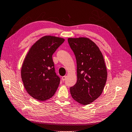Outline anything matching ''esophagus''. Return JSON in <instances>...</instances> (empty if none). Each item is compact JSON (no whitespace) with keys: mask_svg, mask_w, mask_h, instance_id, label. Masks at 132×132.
Segmentation results:
<instances>
[{"mask_svg":"<svg viewBox=\"0 0 132 132\" xmlns=\"http://www.w3.org/2000/svg\"><path fill=\"white\" fill-rule=\"evenodd\" d=\"M67 78V76H63L62 78H61V80H62L63 81H64L65 80V79Z\"/></svg>","mask_w":132,"mask_h":132,"instance_id":"esophagus-1","label":"esophagus"}]
</instances>
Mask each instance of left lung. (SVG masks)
<instances>
[{
  "mask_svg": "<svg viewBox=\"0 0 132 132\" xmlns=\"http://www.w3.org/2000/svg\"><path fill=\"white\" fill-rule=\"evenodd\" d=\"M77 63V82L70 87L73 99L83 105L97 99L106 84L107 72L98 47L87 38H68Z\"/></svg>",
  "mask_w": 132,
  "mask_h": 132,
  "instance_id": "8db88e82",
  "label": "left lung"
}]
</instances>
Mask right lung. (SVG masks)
I'll use <instances>...</instances> for the list:
<instances>
[{
  "mask_svg": "<svg viewBox=\"0 0 132 132\" xmlns=\"http://www.w3.org/2000/svg\"><path fill=\"white\" fill-rule=\"evenodd\" d=\"M64 39L45 36L31 46L21 68V78L26 90L34 99L44 101L53 96L60 78L55 72L52 55Z\"/></svg>",
  "mask_w": 132,
  "mask_h": 132,
  "instance_id": "right-lung-1",
  "label": "right lung"
}]
</instances>
